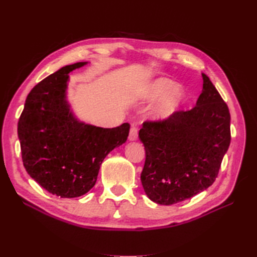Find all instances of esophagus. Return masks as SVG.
<instances>
[{
    "mask_svg": "<svg viewBox=\"0 0 257 257\" xmlns=\"http://www.w3.org/2000/svg\"><path fill=\"white\" fill-rule=\"evenodd\" d=\"M138 137V128L136 124H132L131 125V130H130V135H128V139L131 142L136 141Z\"/></svg>",
    "mask_w": 257,
    "mask_h": 257,
    "instance_id": "34e87169",
    "label": "esophagus"
}]
</instances>
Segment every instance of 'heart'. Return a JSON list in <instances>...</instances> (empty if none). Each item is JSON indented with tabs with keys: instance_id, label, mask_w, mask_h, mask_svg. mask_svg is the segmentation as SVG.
Segmentation results:
<instances>
[{
	"instance_id": "1",
	"label": "heart",
	"mask_w": 257,
	"mask_h": 257,
	"mask_svg": "<svg viewBox=\"0 0 257 257\" xmlns=\"http://www.w3.org/2000/svg\"><path fill=\"white\" fill-rule=\"evenodd\" d=\"M185 96V90L181 85L175 84L173 80L165 77H161L146 84L138 93V97L144 100L161 97L152 111L153 119L158 121L168 120L183 103Z\"/></svg>"
}]
</instances>
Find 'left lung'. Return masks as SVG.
<instances>
[{
    "label": "left lung",
    "instance_id": "left-lung-1",
    "mask_svg": "<svg viewBox=\"0 0 257 257\" xmlns=\"http://www.w3.org/2000/svg\"><path fill=\"white\" fill-rule=\"evenodd\" d=\"M196 106L168 120L145 122L139 139L146 161L141 176L146 195L174 205L207 190L219 174L230 144V114L209 77Z\"/></svg>",
    "mask_w": 257,
    "mask_h": 257
}]
</instances>
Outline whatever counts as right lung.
Wrapping results in <instances>:
<instances>
[{"label": "right lung", "mask_w": 257, "mask_h": 257, "mask_svg": "<svg viewBox=\"0 0 257 257\" xmlns=\"http://www.w3.org/2000/svg\"><path fill=\"white\" fill-rule=\"evenodd\" d=\"M88 64L60 68L37 83L18 122L22 161L30 177L62 198L79 197L95 185L106 155L126 142L130 124L103 128L79 121L66 95L68 74Z\"/></svg>", "instance_id": "obj_1"}]
</instances>
